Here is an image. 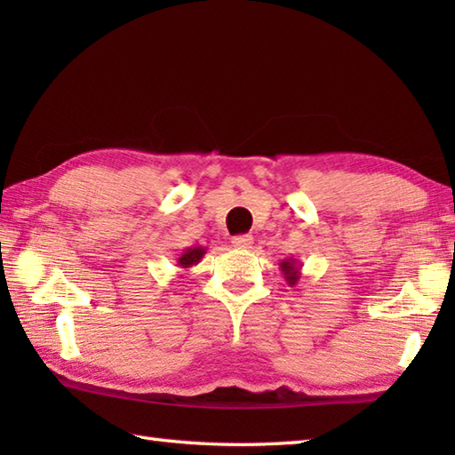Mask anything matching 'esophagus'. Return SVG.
Returning <instances> with one entry per match:
<instances>
[{"label":"esophagus","instance_id":"esophagus-1","mask_svg":"<svg viewBox=\"0 0 455 455\" xmlns=\"http://www.w3.org/2000/svg\"><path fill=\"white\" fill-rule=\"evenodd\" d=\"M252 243H254V238L250 235H240V236L233 238V246L238 250H248L250 246H252Z\"/></svg>","mask_w":455,"mask_h":455}]
</instances>
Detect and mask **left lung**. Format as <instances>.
I'll return each mask as SVG.
<instances>
[{"mask_svg": "<svg viewBox=\"0 0 455 455\" xmlns=\"http://www.w3.org/2000/svg\"><path fill=\"white\" fill-rule=\"evenodd\" d=\"M279 267H282L287 285H291V287L297 285L299 279H301V267H303V264L299 262L297 258L289 256V258H285V259H282V262H279Z\"/></svg>", "mask_w": 455, "mask_h": 455, "instance_id": "8db88e82", "label": "left lung"}]
</instances>
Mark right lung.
Instances as JSON below:
<instances>
[{"instance_id":"add662e5","label":"right lung","mask_w":455,"mask_h":455,"mask_svg":"<svg viewBox=\"0 0 455 455\" xmlns=\"http://www.w3.org/2000/svg\"><path fill=\"white\" fill-rule=\"evenodd\" d=\"M205 254H207L205 246H189V248L183 250L181 256L178 258L176 266L181 267V269H189L193 266H197Z\"/></svg>"}]
</instances>
